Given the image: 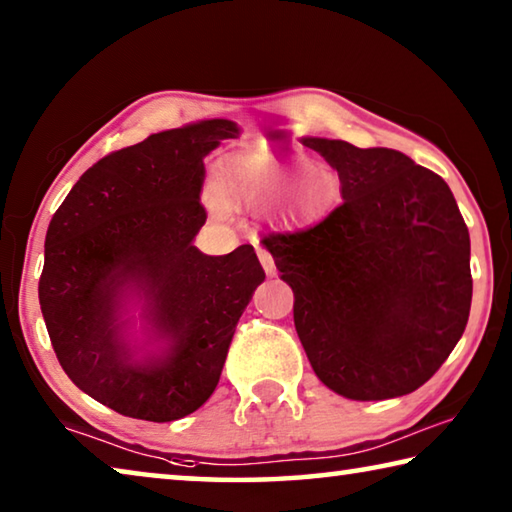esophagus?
Listing matches in <instances>:
<instances>
[{
	"mask_svg": "<svg viewBox=\"0 0 512 512\" xmlns=\"http://www.w3.org/2000/svg\"><path fill=\"white\" fill-rule=\"evenodd\" d=\"M257 257H259V262H262V266H264V273L269 275V278H273L275 273H278V269H275V262H273V257H271V253L269 250H264V248H259V253H257Z\"/></svg>",
	"mask_w": 512,
	"mask_h": 512,
	"instance_id": "34e87169",
	"label": "esophagus"
}]
</instances>
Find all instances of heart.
Segmentation results:
<instances>
[{"label": "heart", "instance_id": "b5f03b06", "mask_svg": "<svg viewBox=\"0 0 512 512\" xmlns=\"http://www.w3.org/2000/svg\"><path fill=\"white\" fill-rule=\"evenodd\" d=\"M305 172L300 161H282L262 143L246 145L216 168L218 191L225 202L278 205L294 191L300 209H314L326 196L321 175Z\"/></svg>", "mask_w": 512, "mask_h": 512}]
</instances>
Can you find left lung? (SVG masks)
<instances>
[{
    "mask_svg": "<svg viewBox=\"0 0 512 512\" xmlns=\"http://www.w3.org/2000/svg\"><path fill=\"white\" fill-rule=\"evenodd\" d=\"M303 143L337 170L344 202L264 246L294 289L307 360L346 399L415 392L456 348L472 307L469 232L456 198L399 150Z\"/></svg>",
    "mask_w": 512,
    "mask_h": 512,
    "instance_id": "left-lung-1",
    "label": "left lung"
}]
</instances>
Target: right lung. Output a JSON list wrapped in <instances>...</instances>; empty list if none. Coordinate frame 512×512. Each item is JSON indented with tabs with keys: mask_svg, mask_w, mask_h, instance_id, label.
I'll use <instances>...</instances> for the list:
<instances>
[{
	"mask_svg": "<svg viewBox=\"0 0 512 512\" xmlns=\"http://www.w3.org/2000/svg\"><path fill=\"white\" fill-rule=\"evenodd\" d=\"M232 120H202L111 152L79 177L52 216L40 310L56 358L81 392L125 417L175 421L214 394L234 328L264 269L253 246L200 253L205 159ZM136 293L165 351L136 361L124 298Z\"/></svg>",
	"mask_w": 512,
	"mask_h": 512,
	"instance_id": "1",
	"label": "right lung"
}]
</instances>
